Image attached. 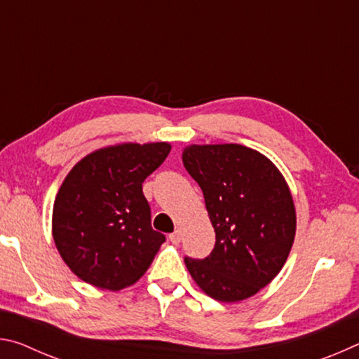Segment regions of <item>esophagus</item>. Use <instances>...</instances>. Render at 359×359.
<instances>
[{
	"label": "esophagus",
	"instance_id": "1",
	"mask_svg": "<svg viewBox=\"0 0 359 359\" xmlns=\"http://www.w3.org/2000/svg\"><path fill=\"white\" fill-rule=\"evenodd\" d=\"M182 236H184V233H182V229H175L174 233L169 234V241H171L172 244H179V242L182 241Z\"/></svg>",
	"mask_w": 359,
	"mask_h": 359
}]
</instances>
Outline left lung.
Segmentation results:
<instances>
[{
	"label": "left lung",
	"mask_w": 359,
	"mask_h": 359,
	"mask_svg": "<svg viewBox=\"0 0 359 359\" xmlns=\"http://www.w3.org/2000/svg\"><path fill=\"white\" fill-rule=\"evenodd\" d=\"M182 160L201 187L215 229L209 257H185L188 272L217 301L257 294L280 272L294 241L296 210L283 175L239 144L190 145Z\"/></svg>",
	"instance_id": "obj_1"
}]
</instances>
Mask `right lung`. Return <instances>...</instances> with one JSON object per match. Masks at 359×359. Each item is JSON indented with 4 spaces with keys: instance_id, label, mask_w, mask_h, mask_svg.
I'll list each match as a JSON object with an SVG mask.
<instances>
[{
    "instance_id": "right-lung-1",
    "label": "right lung",
    "mask_w": 359,
    "mask_h": 359,
    "mask_svg": "<svg viewBox=\"0 0 359 359\" xmlns=\"http://www.w3.org/2000/svg\"><path fill=\"white\" fill-rule=\"evenodd\" d=\"M171 151L166 142L120 144L82 158L53 204L60 255L83 282L118 291L136 283L166 241L150 223L142 182Z\"/></svg>"
}]
</instances>
